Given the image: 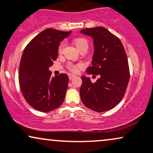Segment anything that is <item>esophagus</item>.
<instances>
[{
	"label": "esophagus",
	"instance_id": "1",
	"mask_svg": "<svg viewBox=\"0 0 153 153\" xmlns=\"http://www.w3.org/2000/svg\"><path fill=\"white\" fill-rule=\"evenodd\" d=\"M68 77H69V79L70 80H72V79H73V78H75V75H72V74H69L68 75Z\"/></svg>",
	"mask_w": 153,
	"mask_h": 153
}]
</instances>
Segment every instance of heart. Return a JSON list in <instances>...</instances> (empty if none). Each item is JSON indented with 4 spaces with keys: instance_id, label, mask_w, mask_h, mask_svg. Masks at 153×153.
<instances>
[{
    "instance_id": "obj_1",
    "label": "heart",
    "mask_w": 153,
    "mask_h": 153,
    "mask_svg": "<svg viewBox=\"0 0 153 153\" xmlns=\"http://www.w3.org/2000/svg\"><path fill=\"white\" fill-rule=\"evenodd\" d=\"M74 45L76 47V48L80 51V50L83 48L88 49V41L85 38H77L75 39L73 42ZM63 47H64V44L61 43L60 45H59L58 47V52L59 53H61L62 51ZM83 65L82 64H72V63H69L68 65V68L70 70V71L73 72V73H76V72L78 71L79 69L82 68Z\"/></svg>"
}]
</instances>
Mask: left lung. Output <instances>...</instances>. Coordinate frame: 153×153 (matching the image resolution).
I'll use <instances>...</instances> for the list:
<instances>
[{"mask_svg": "<svg viewBox=\"0 0 153 153\" xmlns=\"http://www.w3.org/2000/svg\"><path fill=\"white\" fill-rule=\"evenodd\" d=\"M80 33L94 39L92 65L87 68V73L100 75L94 83L88 77H81L80 99L94 111L111 110L122 101L129 83V68L124 46L117 36L102 26L86 28Z\"/></svg>", "mask_w": 153, "mask_h": 153, "instance_id": "left-lung-1", "label": "left lung"}]
</instances>
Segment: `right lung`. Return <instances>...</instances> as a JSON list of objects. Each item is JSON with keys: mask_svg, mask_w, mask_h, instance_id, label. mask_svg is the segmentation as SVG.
I'll use <instances>...</instances> for the list:
<instances>
[{"mask_svg": "<svg viewBox=\"0 0 153 153\" xmlns=\"http://www.w3.org/2000/svg\"><path fill=\"white\" fill-rule=\"evenodd\" d=\"M71 33L46 29L24 49L19 65V83L26 102L36 110L51 111L64 101L69 78L65 73L52 77L49 68L57 59L60 42Z\"/></svg>", "mask_w": 153, "mask_h": 153, "instance_id": "right-lung-1", "label": "right lung"}]
</instances>
